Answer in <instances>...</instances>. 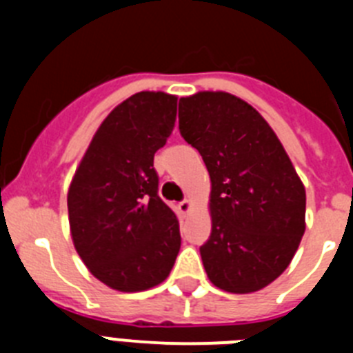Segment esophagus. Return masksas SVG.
<instances>
[{"instance_id": "obj_1", "label": "esophagus", "mask_w": 353, "mask_h": 353, "mask_svg": "<svg viewBox=\"0 0 353 353\" xmlns=\"http://www.w3.org/2000/svg\"><path fill=\"white\" fill-rule=\"evenodd\" d=\"M179 210H180V214L185 215L187 212L191 210V201H189V199H183V201H180V203H179Z\"/></svg>"}]
</instances>
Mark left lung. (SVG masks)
<instances>
[{"label":"left lung","instance_id":"left-lung-1","mask_svg":"<svg viewBox=\"0 0 353 353\" xmlns=\"http://www.w3.org/2000/svg\"><path fill=\"white\" fill-rule=\"evenodd\" d=\"M182 138L212 180V233L199 252L217 288L251 293L281 276L305 230V191L256 109L224 92L180 99Z\"/></svg>","mask_w":353,"mask_h":353}]
</instances>
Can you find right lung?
I'll return each instance as SVG.
<instances>
[{"label": "right lung", "instance_id": "right-lung-1", "mask_svg": "<svg viewBox=\"0 0 353 353\" xmlns=\"http://www.w3.org/2000/svg\"><path fill=\"white\" fill-rule=\"evenodd\" d=\"M174 120L176 97H129L102 121L68 189L76 251L99 281L120 292L164 281L180 251L179 219L159 196L154 168Z\"/></svg>", "mask_w": 353, "mask_h": 353}]
</instances>
